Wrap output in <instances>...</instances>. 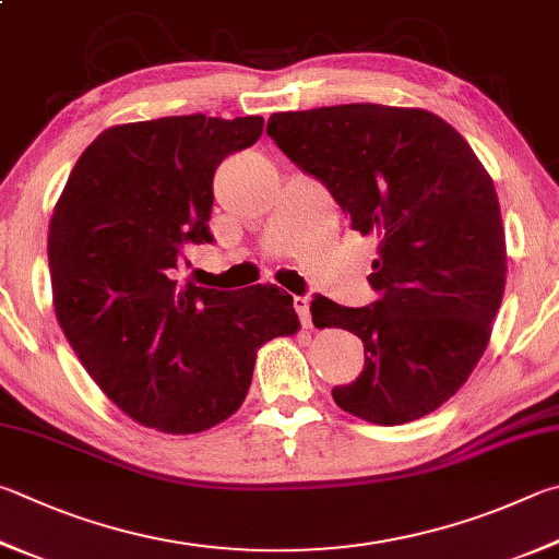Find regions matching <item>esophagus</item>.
I'll return each instance as SVG.
<instances>
[{
	"label": "esophagus",
	"instance_id": "esophagus-1",
	"mask_svg": "<svg viewBox=\"0 0 559 559\" xmlns=\"http://www.w3.org/2000/svg\"><path fill=\"white\" fill-rule=\"evenodd\" d=\"M293 308H296L300 322L306 324V328H310V300H308V296L293 298Z\"/></svg>",
	"mask_w": 559,
	"mask_h": 559
}]
</instances>
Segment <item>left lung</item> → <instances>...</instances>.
Masks as SVG:
<instances>
[{
    "label": "left lung",
    "mask_w": 559,
    "mask_h": 559,
    "mask_svg": "<svg viewBox=\"0 0 559 559\" xmlns=\"http://www.w3.org/2000/svg\"><path fill=\"white\" fill-rule=\"evenodd\" d=\"M266 134L318 178L359 235L379 239V300L344 308L314 296V328L364 342L357 381L334 385L342 411L401 425L452 399L489 344L506 283L493 180L448 121L425 109L334 105L269 117Z\"/></svg>",
    "instance_id": "left-lung-1"
}]
</instances>
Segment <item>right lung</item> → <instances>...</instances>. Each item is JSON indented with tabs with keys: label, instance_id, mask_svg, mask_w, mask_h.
<instances>
[{
	"label": "right lung",
	"instance_id": "right-lung-1",
	"mask_svg": "<svg viewBox=\"0 0 559 559\" xmlns=\"http://www.w3.org/2000/svg\"><path fill=\"white\" fill-rule=\"evenodd\" d=\"M261 117H164L103 131L50 217L53 306L90 377L129 418L202 432L247 399L257 349L298 328L293 296L180 283L212 245V178L261 136Z\"/></svg>",
	"mask_w": 559,
	"mask_h": 559
}]
</instances>
